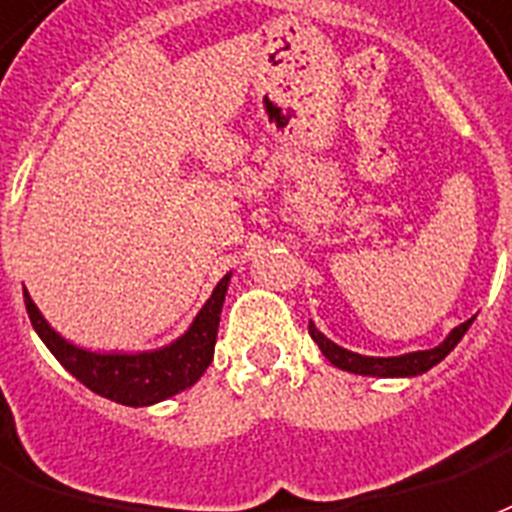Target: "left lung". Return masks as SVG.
Here are the masks:
<instances>
[{
    "label": "left lung",
    "instance_id": "8db88e82",
    "mask_svg": "<svg viewBox=\"0 0 512 512\" xmlns=\"http://www.w3.org/2000/svg\"><path fill=\"white\" fill-rule=\"evenodd\" d=\"M472 327V319H466L464 324H458L455 330H450L445 341L434 346V349H425V352H409L398 354V357H365V354L349 352L338 343H333L324 333L316 330V324H308V333L316 343L322 354L341 371H349V374L360 376H382V379H393V376H420L425 371H431L436 363H442L447 354L453 352L458 341L464 338V333Z\"/></svg>",
    "mask_w": 512,
    "mask_h": 512
}]
</instances>
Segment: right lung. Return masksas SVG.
<instances>
[{
    "label": "right lung",
    "instance_id": "add662e5",
    "mask_svg": "<svg viewBox=\"0 0 512 512\" xmlns=\"http://www.w3.org/2000/svg\"><path fill=\"white\" fill-rule=\"evenodd\" d=\"M231 275H223L215 292L204 308L196 313V319L188 327V333L179 335L177 341L155 349V352H89L81 346H73L43 319L37 311L29 292L24 289L26 313L29 322L46 343L51 354L65 365L78 382L87 384L92 393L103 395L108 401L122 406H152L166 401L171 395L188 390L199 382L201 374L210 368L215 338H218L220 308L226 300Z\"/></svg>",
    "mask_w": 512,
    "mask_h": 512
}]
</instances>
